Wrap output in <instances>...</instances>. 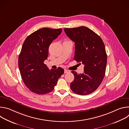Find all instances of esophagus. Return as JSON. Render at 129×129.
Here are the masks:
<instances>
[{"label": "esophagus", "mask_w": 129, "mask_h": 129, "mask_svg": "<svg viewBox=\"0 0 129 129\" xmlns=\"http://www.w3.org/2000/svg\"><path fill=\"white\" fill-rule=\"evenodd\" d=\"M70 72L69 70H67V69H64V73H68V72Z\"/></svg>", "instance_id": "esophagus-1"}]
</instances>
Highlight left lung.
<instances>
[{
	"label": "left lung",
	"mask_w": 129,
	"mask_h": 129,
	"mask_svg": "<svg viewBox=\"0 0 129 129\" xmlns=\"http://www.w3.org/2000/svg\"><path fill=\"white\" fill-rule=\"evenodd\" d=\"M66 35L75 44L74 60L84 65L83 73L75 71L71 90L81 95L89 94L95 91L105 75L107 56L104 43L100 37L85 26L64 28Z\"/></svg>",
	"instance_id": "obj_1"
}]
</instances>
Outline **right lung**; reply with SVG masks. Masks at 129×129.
Here are the masks:
<instances>
[{"label": "right lung", "instance_id": "add662e5", "mask_svg": "<svg viewBox=\"0 0 129 129\" xmlns=\"http://www.w3.org/2000/svg\"><path fill=\"white\" fill-rule=\"evenodd\" d=\"M62 31L61 28H42L29 35L23 44L18 66L24 83L33 93L45 94L50 92L63 75V68L49 70L44 63L47 59L50 44Z\"/></svg>", "mask_w": 129, "mask_h": 129}]
</instances>
